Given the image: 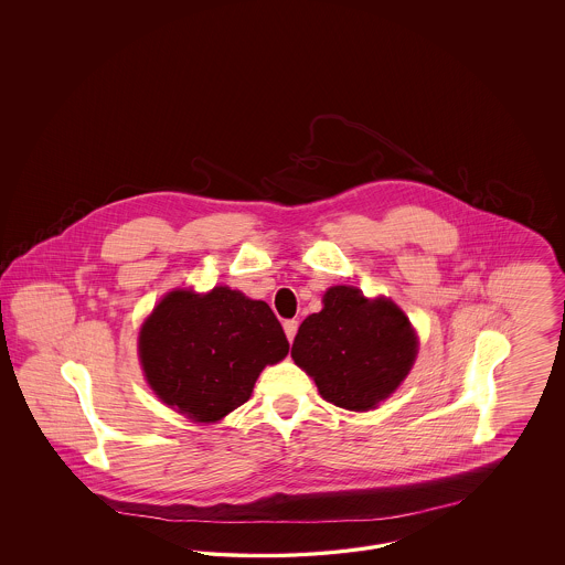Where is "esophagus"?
Returning <instances> with one entry per match:
<instances>
[{
  "mask_svg": "<svg viewBox=\"0 0 565 565\" xmlns=\"http://www.w3.org/2000/svg\"><path fill=\"white\" fill-rule=\"evenodd\" d=\"M284 330H286V337H288V341H295L296 330H298V322H296V320H286V322H284Z\"/></svg>",
  "mask_w": 565,
  "mask_h": 565,
  "instance_id": "34e87169",
  "label": "esophagus"
}]
</instances>
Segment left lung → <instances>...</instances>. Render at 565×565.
I'll return each mask as SVG.
<instances>
[{"mask_svg":"<svg viewBox=\"0 0 565 565\" xmlns=\"http://www.w3.org/2000/svg\"><path fill=\"white\" fill-rule=\"evenodd\" d=\"M320 313L300 323L292 358L313 376L323 401L371 411L390 398L417 358V334L403 309L353 286L326 290Z\"/></svg>","mask_w":565,"mask_h":565,"instance_id":"obj_1","label":"left lung"}]
</instances>
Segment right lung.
Here are the masks:
<instances>
[{
  "label": "right lung",
  "mask_w": 565,
  "mask_h": 565,
  "mask_svg": "<svg viewBox=\"0 0 565 565\" xmlns=\"http://www.w3.org/2000/svg\"><path fill=\"white\" fill-rule=\"evenodd\" d=\"M290 343L265 300L215 286L173 290L141 323L139 360L162 403L199 424H215L249 401L267 364Z\"/></svg>",
  "instance_id": "obj_1"
}]
</instances>
